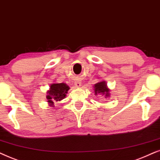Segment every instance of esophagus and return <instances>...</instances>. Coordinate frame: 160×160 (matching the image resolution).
Wrapping results in <instances>:
<instances>
[{
    "label": "esophagus",
    "instance_id": "obj_1",
    "mask_svg": "<svg viewBox=\"0 0 160 160\" xmlns=\"http://www.w3.org/2000/svg\"><path fill=\"white\" fill-rule=\"evenodd\" d=\"M74 86H75L77 88H78V87H80V86H81V82H74Z\"/></svg>",
    "mask_w": 160,
    "mask_h": 160
}]
</instances>
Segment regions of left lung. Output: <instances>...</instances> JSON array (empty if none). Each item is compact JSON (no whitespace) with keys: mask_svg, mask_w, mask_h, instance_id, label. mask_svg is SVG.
<instances>
[{"mask_svg":"<svg viewBox=\"0 0 160 160\" xmlns=\"http://www.w3.org/2000/svg\"><path fill=\"white\" fill-rule=\"evenodd\" d=\"M94 92L96 95L100 93L105 96V98L110 97V89L108 88L105 81H101L96 83L94 85Z\"/></svg>","mask_w":160,"mask_h":160,"instance_id":"obj_1","label":"left lung"}]
</instances>
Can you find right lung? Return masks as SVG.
Listing matches in <instances>:
<instances>
[{
	"instance_id": "right-lung-1",
	"label": "right lung",
	"mask_w": 160,
	"mask_h": 160,
	"mask_svg": "<svg viewBox=\"0 0 160 160\" xmlns=\"http://www.w3.org/2000/svg\"><path fill=\"white\" fill-rule=\"evenodd\" d=\"M69 87L65 83H52L50 87V90L48 91L47 99L50 105L54 104V102L61 101L64 99L67 96V91Z\"/></svg>"
}]
</instances>
